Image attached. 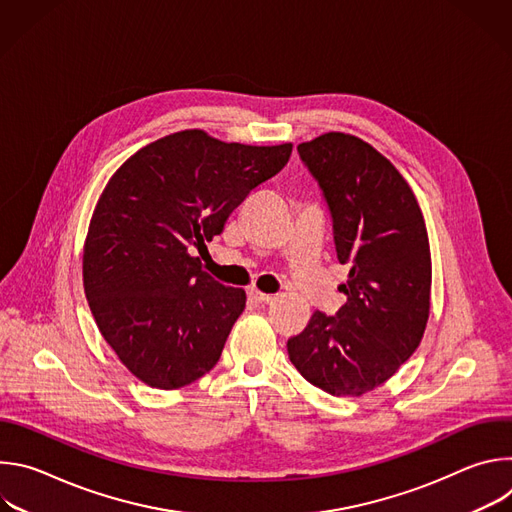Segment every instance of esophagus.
<instances>
[{
  "mask_svg": "<svg viewBox=\"0 0 512 512\" xmlns=\"http://www.w3.org/2000/svg\"><path fill=\"white\" fill-rule=\"evenodd\" d=\"M249 298H251L255 304H271V302H273V296L263 294V291H259V289H249Z\"/></svg>",
  "mask_w": 512,
  "mask_h": 512,
  "instance_id": "esophagus-1",
  "label": "esophagus"
}]
</instances>
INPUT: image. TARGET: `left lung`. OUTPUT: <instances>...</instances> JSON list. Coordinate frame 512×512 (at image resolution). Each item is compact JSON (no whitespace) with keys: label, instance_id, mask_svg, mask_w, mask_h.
I'll use <instances>...</instances> for the list:
<instances>
[{"label":"left lung","instance_id":"1","mask_svg":"<svg viewBox=\"0 0 512 512\" xmlns=\"http://www.w3.org/2000/svg\"><path fill=\"white\" fill-rule=\"evenodd\" d=\"M332 216L340 263L336 316L314 312L287 340L289 360L314 387L360 397L389 381L417 350L429 318L431 253L421 208L405 178L373 145L330 131L300 143Z\"/></svg>","mask_w":512,"mask_h":512}]
</instances>
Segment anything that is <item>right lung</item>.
Returning a JSON list of instances; mask_svg holds the SVG:
<instances>
[{
  "label": "right lung",
  "instance_id": "right-lung-1",
  "mask_svg": "<svg viewBox=\"0 0 512 512\" xmlns=\"http://www.w3.org/2000/svg\"><path fill=\"white\" fill-rule=\"evenodd\" d=\"M289 156L291 143L186 129L145 145L107 182L85 241V294L103 338L145 385L186 387L221 358L247 296L202 271L194 251Z\"/></svg>",
  "mask_w": 512,
  "mask_h": 512
}]
</instances>
